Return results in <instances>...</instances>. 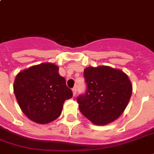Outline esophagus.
Returning a JSON list of instances; mask_svg holds the SVG:
<instances>
[{"mask_svg": "<svg viewBox=\"0 0 154 154\" xmlns=\"http://www.w3.org/2000/svg\"><path fill=\"white\" fill-rule=\"evenodd\" d=\"M72 94H73V96H75V95H76V94H77V88H76V87L72 88Z\"/></svg>", "mask_w": 154, "mask_h": 154, "instance_id": "34e87169", "label": "esophagus"}]
</instances>
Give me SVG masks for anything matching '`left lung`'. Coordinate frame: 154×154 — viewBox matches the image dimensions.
<instances>
[{"instance_id": "left-lung-1", "label": "left lung", "mask_w": 154, "mask_h": 154, "mask_svg": "<svg viewBox=\"0 0 154 154\" xmlns=\"http://www.w3.org/2000/svg\"><path fill=\"white\" fill-rule=\"evenodd\" d=\"M84 77L86 92L77 98L81 112L97 125L117 119L132 95L133 88L128 76L122 70L103 65L87 67Z\"/></svg>"}]
</instances>
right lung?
Instances as JSON below:
<instances>
[{"label": "right lung", "instance_id": "right-lung-1", "mask_svg": "<svg viewBox=\"0 0 154 154\" xmlns=\"http://www.w3.org/2000/svg\"><path fill=\"white\" fill-rule=\"evenodd\" d=\"M57 65L42 63L20 72L13 91L20 109L38 124H46L61 113L65 100L72 97L65 79L58 72Z\"/></svg>", "mask_w": 154, "mask_h": 154}]
</instances>
